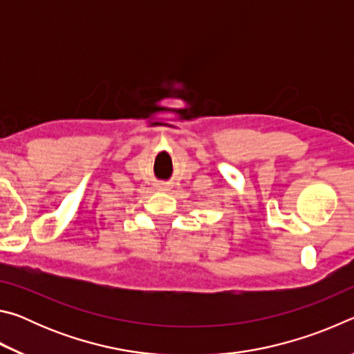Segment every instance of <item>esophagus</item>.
Here are the masks:
<instances>
[{"label":"esophagus","instance_id":"esophagus-1","mask_svg":"<svg viewBox=\"0 0 354 354\" xmlns=\"http://www.w3.org/2000/svg\"><path fill=\"white\" fill-rule=\"evenodd\" d=\"M158 187H159V190H167V187H165V185H162V184L158 185Z\"/></svg>","mask_w":354,"mask_h":354}]
</instances>
